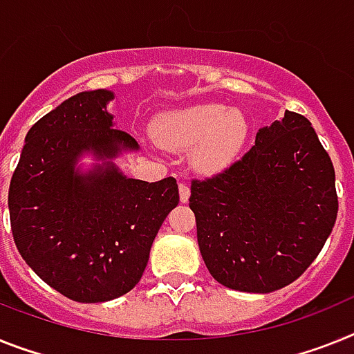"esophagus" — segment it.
<instances>
[{"label": "esophagus", "mask_w": 354, "mask_h": 354, "mask_svg": "<svg viewBox=\"0 0 354 354\" xmlns=\"http://www.w3.org/2000/svg\"><path fill=\"white\" fill-rule=\"evenodd\" d=\"M189 196H191V189L187 183H180V201L182 203H187L189 201Z\"/></svg>", "instance_id": "34e87169"}]
</instances>
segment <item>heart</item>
I'll return each mask as SVG.
<instances>
[{
    "label": "heart",
    "mask_w": 354,
    "mask_h": 354,
    "mask_svg": "<svg viewBox=\"0 0 354 354\" xmlns=\"http://www.w3.org/2000/svg\"><path fill=\"white\" fill-rule=\"evenodd\" d=\"M154 135L167 149L192 147V167L216 174L239 156L248 138V122L243 113L221 104H198L165 113L156 122Z\"/></svg>",
    "instance_id": "1"
}]
</instances>
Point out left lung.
Here are the masks:
<instances>
[{
    "mask_svg": "<svg viewBox=\"0 0 354 354\" xmlns=\"http://www.w3.org/2000/svg\"><path fill=\"white\" fill-rule=\"evenodd\" d=\"M189 205L210 275L239 292H275L301 277L333 230V162L311 122L286 111L237 162L192 180Z\"/></svg>",
    "mask_w": 354,
    "mask_h": 354,
    "instance_id": "1",
    "label": "left lung"
}]
</instances>
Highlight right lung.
<instances>
[{
  "instance_id": "add662e5",
  "label": "right lung",
  "mask_w": 354,
  "mask_h": 354,
  "mask_svg": "<svg viewBox=\"0 0 354 354\" xmlns=\"http://www.w3.org/2000/svg\"><path fill=\"white\" fill-rule=\"evenodd\" d=\"M108 90L82 91L26 133L8 187V212L21 257L44 283L77 302H106L140 281L154 237L180 201L172 176L142 182L113 163L75 171L86 151L113 158L136 149L113 127Z\"/></svg>"
}]
</instances>
